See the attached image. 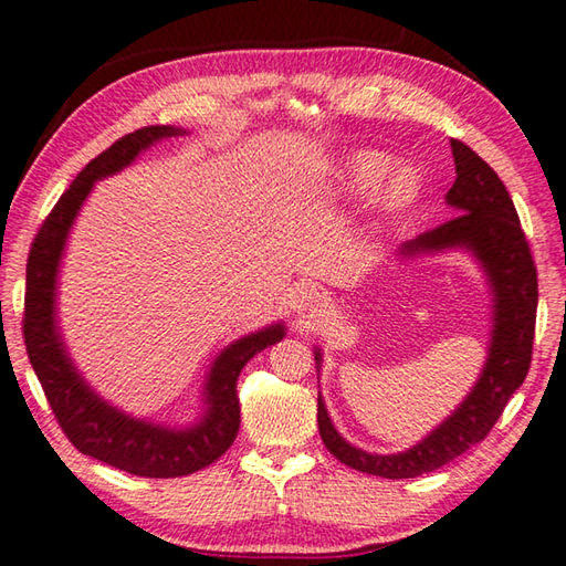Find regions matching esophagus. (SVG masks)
Masks as SVG:
<instances>
[{
  "label": "esophagus",
  "instance_id": "obj_1",
  "mask_svg": "<svg viewBox=\"0 0 566 566\" xmlns=\"http://www.w3.org/2000/svg\"><path fill=\"white\" fill-rule=\"evenodd\" d=\"M326 305V293L317 285H300L291 295V307L297 317H322Z\"/></svg>",
  "mask_w": 566,
  "mask_h": 566
}]
</instances>
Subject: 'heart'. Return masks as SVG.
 Listing matches in <instances>:
<instances>
[{
	"label": "heart",
	"mask_w": 566,
	"mask_h": 566,
	"mask_svg": "<svg viewBox=\"0 0 566 566\" xmlns=\"http://www.w3.org/2000/svg\"><path fill=\"white\" fill-rule=\"evenodd\" d=\"M387 155L373 149H358L342 159L338 165V181L348 193H366L375 188L373 203L380 212H397L407 208L419 193V177L411 167H397L387 171Z\"/></svg>",
	"instance_id": "obj_1"
}]
</instances>
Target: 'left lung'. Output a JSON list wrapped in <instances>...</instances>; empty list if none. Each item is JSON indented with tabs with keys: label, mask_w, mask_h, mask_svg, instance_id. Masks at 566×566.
<instances>
[{
	"label": "left lung",
	"mask_w": 566,
	"mask_h": 566,
	"mask_svg": "<svg viewBox=\"0 0 566 566\" xmlns=\"http://www.w3.org/2000/svg\"><path fill=\"white\" fill-rule=\"evenodd\" d=\"M455 159V184L446 196L458 216L419 234L401 247L405 256L446 249H468L482 263L494 295V329L480 380L462 405L421 443L395 455H373L344 441L317 397V423L326 450L348 468L385 480H409L443 468L464 450L482 443L494 429L506 401L523 385L533 358L537 271L531 247L521 230L516 206L504 181L472 149L450 140ZM319 366V348L315 350Z\"/></svg>",
	"instance_id": "obj_1"
}]
</instances>
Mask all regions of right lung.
<instances>
[{"label":"right lung","mask_w":566,"mask_h":566,"mask_svg":"<svg viewBox=\"0 0 566 566\" xmlns=\"http://www.w3.org/2000/svg\"><path fill=\"white\" fill-rule=\"evenodd\" d=\"M184 133L174 125H147L123 135L77 174L31 244L27 297H23V344L48 405L70 443L80 453L102 460L111 468L137 476H159V480L203 470L234 443L240 431L237 378L259 350L281 342L285 326L271 324L224 348L208 373L203 419L191 429H167V426L133 419L130 413L111 407L84 382L57 329L55 291L70 228L94 184L128 167L143 149L157 140Z\"/></svg>","instance_id":"1"}]
</instances>
